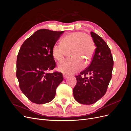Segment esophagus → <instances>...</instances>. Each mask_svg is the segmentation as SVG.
I'll return each instance as SVG.
<instances>
[{"instance_id":"esophagus-1","label":"esophagus","mask_w":131,"mask_h":131,"mask_svg":"<svg viewBox=\"0 0 131 131\" xmlns=\"http://www.w3.org/2000/svg\"><path fill=\"white\" fill-rule=\"evenodd\" d=\"M63 78H64V79H66L68 77V75H66V74H63Z\"/></svg>"}]
</instances>
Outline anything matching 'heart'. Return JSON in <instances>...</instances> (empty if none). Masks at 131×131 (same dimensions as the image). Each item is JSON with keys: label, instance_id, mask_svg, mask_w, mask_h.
Instances as JSON below:
<instances>
[{"label": "heart", "instance_id": "1", "mask_svg": "<svg viewBox=\"0 0 131 131\" xmlns=\"http://www.w3.org/2000/svg\"><path fill=\"white\" fill-rule=\"evenodd\" d=\"M69 59L59 63L57 69L63 73L70 75L80 71L89 64L95 51L93 39L91 35L82 31H74L63 37L61 44L55 43L52 48V55L55 61H61L66 52Z\"/></svg>", "mask_w": 131, "mask_h": 131}]
</instances>
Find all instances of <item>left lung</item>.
Here are the masks:
<instances>
[{
  "label": "left lung",
  "instance_id": "1",
  "mask_svg": "<svg viewBox=\"0 0 131 131\" xmlns=\"http://www.w3.org/2000/svg\"><path fill=\"white\" fill-rule=\"evenodd\" d=\"M96 48L89 67L76 76L73 89L75 100L82 104L90 105L105 94L112 77L114 61L110 49L98 34L91 32ZM90 75L87 77L86 75Z\"/></svg>",
  "mask_w": 131,
  "mask_h": 131
}]
</instances>
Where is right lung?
<instances>
[{"mask_svg":"<svg viewBox=\"0 0 131 131\" xmlns=\"http://www.w3.org/2000/svg\"><path fill=\"white\" fill-rule=\"evenodd\" d=\"M63 31L38 30L23 43L17 57L16 77L19 88L31 102L45 104L52 101L62 74L53 70L56 62L52 48Z\"/></svg>","mask_w":131,"mask_h":131,"instance_id":"right-lung-1","label":"right lung"}]
</instances>
